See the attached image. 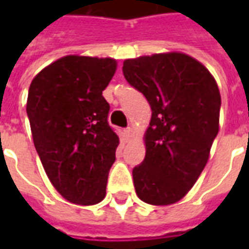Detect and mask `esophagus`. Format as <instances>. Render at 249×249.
<instances>
[{
  "label": "esophagus",
  "mask_w": 249,
  "mask_h": 249,
  "mask_svg": "<svg viewBox=\"0 0 249 249\" xmlns=\"http://www.w3.org/2000/svg\"><path fill=\"white\" fill-rule=\"evenodd\" d=\"M124 135H125V137H126V139H130V137H133V129H132L130 126L125 128Z\"/></svg>",
  "instance_id": "esophagus-1"
}]
</instances>
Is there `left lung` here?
<instances>
[{
  "label": "left lung",
  "mask_w": 249,
  "mask_h": 249,
  "mask_svg": "<svg viewBox=\"0 0 249 249\" xmlns=\"http://www.w3.org/2000/svg\"><path fill=\"white\" fill-rule=\"evenodd\" d=\"M123 73L152 109L145 159L133 168L136 193L152 205L176 203L201 175L219 132L217 84L184 53L125 60Z\"/></svg>",
  "instance_id": "obj_1"
}]
</instances>
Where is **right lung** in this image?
I'll return each instance as SVG.
<instances>
[{"instance_id": "obj_1", "label": "right lung", "mask_w": 249, "mask_h": 249, "mask_svg": "<svg viewBox=\"0 0 249 249\" xmlns=\"http://www.w3.org/2000/svg\"><path fill=\"white\" fill-rule=\"evenodd\" d=\"M113 58L65 56L33 78L26 113L36 151L57 192L80 205L100 203L116 160L119 136L108 123L103 90Z\"/></svg>"}]
</instances>
